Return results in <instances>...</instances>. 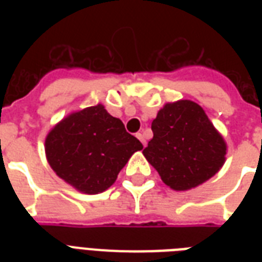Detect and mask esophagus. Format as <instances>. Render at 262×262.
<instances>
[{"label": "esophagus", "instance_id": "1", "mask_svg": "<svg viewBox=\"0 0 262 262\" xmlns=\"http://www.w3.org/2000/svg\"><path fill=\"white\" fill-rule=\"evenodd\" d=\"M136 137H137V139H139L140 141H141V143H143L144 147H145V145H147V140H145V137H144L143 133H137V135H136Z\"/></svg>", "mask_w": 262, "mask_h": 262}]
</instances>
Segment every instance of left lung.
Listing matches in <instances>:
<instances>
[{"instance_id":"8db88e82","label":"left lung","mask_w":262,"mask_h":262,"mask_svg":"<svg viewBox=\"0 0 262 262\" xmlns=\"http://www.w3.org/2000/svg\"><path fill=\"white\" fill-rule=\"evenodd\" d=\"M151 129L154 137L143 154L174 190L199 186L223 166L226 143L197 103H167Z\"/></svg>"}]
</instances>
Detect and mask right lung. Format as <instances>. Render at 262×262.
<instances>
[{
	"label": "right lung",
	"mask_w": 262,
	"mask_h": 262,
	"mask_svg": "<svg viewBox=\"0 0 262 262\" xmlns=\"http://www.w3.org/2000/svg\"><path fill=\"white\" fill-rule=\"evenodd\" d=\"M143 144L102 104L63 118L46 137L47 162L65 182L87 194H98L115 182L118 172Z\"/></svg>",
	"instance_id": "right-lung-1"
}]
</instances>
